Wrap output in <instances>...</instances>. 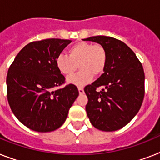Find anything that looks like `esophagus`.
<instances>
[{"label": "esophagus", "mask_w": 160, "mask_h": 160, "mask_svg": "<svg viewBox=\"0 0 160 160\" xmlns=\"http://www.w3.org/2000/svg\"><path fill=\"white\" fill-rule=\"evenodd\" d=\"M78 90H79V93H80V95H83V94H84V90H83V88L79 87V88H78Z\"/></svg>", "instance_id": "1"}]
</instances>
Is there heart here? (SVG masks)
<instances>
[{
  "instance_id": "b5f03b06",
  "label": "heart",
  "mask_w": 160,
  "mask_h": 160,
  "mask_svg": "<svg viewBox=\"0 0 160 160\" xmlns=\"http://www.w3.org/2000/svg\"><path fill=\"white\" fill-rule=\"evenodd\" d=\"M107 62L105 49L101 45L80 42L68 50V55L60 54L55 59L58 70L65 76L73 75L78 65L81 70L67 79V83L79 87L85 86L92 80L93 75H99L105 70Z\"/></svg>"
}]
</instances>
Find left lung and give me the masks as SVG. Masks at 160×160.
I'll list each match as a JSON object with an SVG mask.
<instances>
[{
  "label": "left lung",
  "mask_w": 160,
  "mask_h": 160,
  "mask_svg": "<svg viewBox=\"0 0 160 160\" xmlns=\"http://www.w3.org/2000/svg\"><path fill=\"white\" fill-rule=\"evenodd\" d=\"M105 49L107 62L99 79L84 90L88 97L85 109L90 123L102 131L125 126L139 112L144 96V72L134 52L123 41L97 36L83 39ZM102 88L100 92L97 88Z\"/></svg>",
  "instance_id": "obj_1"
}]
</instances>
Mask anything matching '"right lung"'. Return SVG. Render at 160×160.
I'll list each match as a JSON object with an SVG mask.
<instances>
[{
  "instance_id": "right-lung-1",
  "label": "right lung",
  "mask_w": 160,
  "mask_h": 160,
  "mask_svg": "<svg viewBox=\"0 0 160 160\" xmlns=\"http://www.w3.org/2000/svg\"><path fill=\"white\" fill-rule=\"evenodd\" d=\"M71 42L46 39L26 45L15 58L6 76L7 100L15 116L27 128L51 132L60 128L79 95L77 87L65 84L55 59Z\"/></svg>"
}]
</instances>
